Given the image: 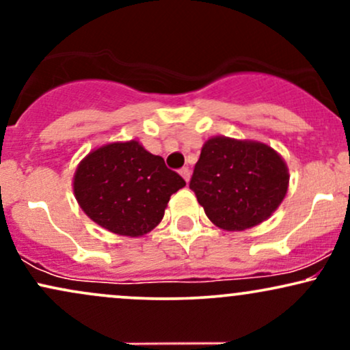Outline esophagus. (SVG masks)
<instances>
[{"label": "esophagus", "mask_w": 350, "mask_h": 350, "mask_svg": "<svg viewBox=\"0 0 350 350\" xmlns=\"http://www.w3.org/2000/svg\"><path fill=\"white\" fill-rule=\"evenodd\" d=\"M179 174L183 176L186 183H189V179H191V171H189V167H183V170L179 171Z\"/></svg>", "instance_id": "esophagus-1"}]
</instances>
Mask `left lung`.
<instances>
[{
    "label": "left lung",
    "mask_w": 350,
    "mask_h": 350,
    "mask_svg": "<svg viewBox=\"0 0 350 350\" xmlns=\"http://www.w3.org/2000/svg\"><path fill=\"white\" fill-rule=\"evenodd\" d=\"M288 183L286 163L268 144L214 136L204 143L189 187L212 224L235 232L267 220Z\"/></svg>",
    "instance_id": "1"
}]
</instances>
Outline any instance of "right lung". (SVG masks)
I'll return each instance as SVG.
<instances>
[{"mask_svg": "<svg viewBox=\"0 0 350 350\" xmlns=\"http://www.w3.org/2000/svg\"><path fill=\"white\" fill-rule=\"evenodd\" d=\"M186 186L136 139L88 152L74 176L82 211L100 227L123 237H142L161 222L170 198Z\"/></svg>", "mask_w": 350, "mask_h": 350, "instance_id": "add662e5", "label": "right lung"}]
</instances>
